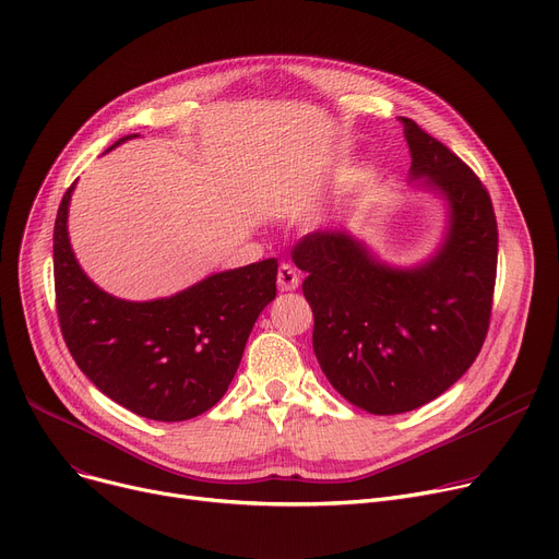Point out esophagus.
Returning <instances> with one entry per match:
<instances>
[{"label": "esophagus", "mask_w": 559, "mask_h": 559, "mask_svg": "<svg viewBox=\"0 0 559 559\" xmlns=\"http://www.w3.org/2000/svg\"><path fill=\"white\" fill-rule=\"evenodd\" d=\"M276 283H278V289H281V292H292V289H297V287L301 285V278H299L297 270L292 267V264H285V262H283L281 267H278Z\"/></svg>", "instance_id": "obj_1"}]
</instances>
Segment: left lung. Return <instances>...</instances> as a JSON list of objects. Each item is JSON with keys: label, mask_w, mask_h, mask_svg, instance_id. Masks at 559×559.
I'll return each instance as SVG.
<instances>
[{"label": "left lung", "mask_w": 559, "mask_h": 559, "mask_svg": "<svg viewBox=\"0 0 559 559\" xmlns=\"http://www.w3.org/2000/svg\"><path fill=\"white\" fill-rule=\"evenodd\" d=\"M413 188L444 201L430 258L394 267L346 228L306 235L292 260L306 272L312 348L329 383L371 415H401L444 394L480 354L491 314L498 228L478 176L449 146L401 117Z\"/></svg>", "instance_id": "8db88e82"}]
</instances>
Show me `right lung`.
<instances>
[{"label": "right lung", "instance_id": "add662e5", "mask_svg": "<svg viewBox=\"0 0 559 559\" xmlns=\"http://www.w3.org/2000/svg\"><path fill=\"white\" fill-rule=\"evenodd\" d=\"M131 138L138 135L110 150ZM74 186L53 224L56 310L74 362L99 392L140 417L203 415L226 394L258 314L276 299V258L211 274L165 299H117L85 276L72 251Z\"/></svg>", "mask_w": 559, "mask_h": 559}]
</instances>
